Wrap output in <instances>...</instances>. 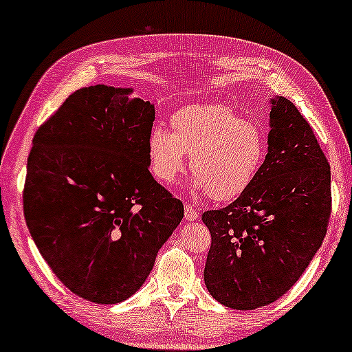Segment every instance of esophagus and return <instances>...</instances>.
I'll return each mask as SVG.
<instances>
[{"instance_id":"esophagus-1","label":"esophagus","mask_w":352,"mask_h":352,"mask_svg":"<svg viewBox=\"0 0 352 352\" xmlns=\"http://www.w3.org/2000/svg\"><path fill=\"white\" fill-rule=\"evenodd\" d=\"M184 214H186V219L187 221H195L199 219V211H197L194 206L189 205V204H184Z\"/></svg>"}]
</instances>
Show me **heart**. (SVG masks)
Wrapping results in <instances>:
<instances>
[{"label": "heart", "mask_w": 352, "mask_h": 352, "mask_svg": "<svg viewBox=\"0 0 352 352\" xmlns=\"http://www.w3.org/2000/svg\"><path fill=\"white\" fill-rule=\"evenodd\" d=\"M171 131L153 126L147 158L153 176L173 184L186 170L187 155L195 187L211 199L229 201L248 190L264 165L266 134L226 105H192L171 115Z\"/></svg>", "instance_id": "obj_1"}]
</instances>
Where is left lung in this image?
I'll return each mask as SVG.
<instances>
[{
	"instance_id": "left-lung-1",
	"label": "left lung",
	"mask_w": 352,
	"mask_h": 352,
	"mask_svg": "<svg viewBox=\"0 0 352 352\" xmlns=\"http://www.w3.org/2000/svg\"><path fill=\"white\" fill-rule=\"evenodd\" d=\"M267 155L247 192L201 214L211 234L210 295L250 311L278 300L302 276L327 234L330 165L295 104L271 99Z\"/></svg>"
}]
</instances>
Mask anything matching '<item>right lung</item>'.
<instances>
[{
    "label": "right lung",
    "instance_id": "1",
    "mask_svg": "<svg viewBox=\"0 0 352 352\" xmlns=\"http://www.w3.org/2000/svg\"><path fill=\"white\" fill-rule=\"evenodd\" d=\"M131 93L75 91L36 129L27 162L32 239L57 278L96 305L134 295L184 216L182 201L148 171L155 109Z\"/></svg>",
    "mask_w": 352,
    "mask_h": 352
}]
</instances>
